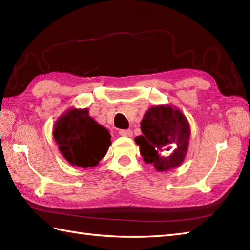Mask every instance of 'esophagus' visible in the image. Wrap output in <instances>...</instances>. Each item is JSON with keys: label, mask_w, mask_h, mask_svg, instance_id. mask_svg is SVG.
Returning <instances> with one entry per match:
<instances>
[{"label": "esophagus", "mask_w": 250, "mask_h": 250, "mask_svg": "<svg viewBox=\"0 0 250 250\" xmlns=\"http://www.w3.org/2000/svg\"><path fill=\"white\" fill-rule=\"evenodd\" d=\"M132 131L131 130H120L119 131V135H121V136H126V137H130V136H132Z\"/></svg>", "instance_id": "esophagus-1"}]
</instances>
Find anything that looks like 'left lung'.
Returning <instances> with one entry per match:
<instances>
[{"label":"left lung","instance_id":"obj_1","mask_svg":"<svg viewBox=\"0 0 250 250\" xmlns=\"http://www.w3.org/2000/svg\"><path fill=\"white\" fill-rule=\"evenodd\" d=\"M142 136L135 137L141 155L157 171L176 167L187 152L190 128L187 119L171 106H156L146 111L141 124Z\"/></svg>","mask_w":250,"mask_h":250}]
</instances>
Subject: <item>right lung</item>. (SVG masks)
Listing matches in <instances>:
<instances>
[{"label":"right lung","mask_w":250,"mask_h":250,"mask_svg":"<svg viewBox=\"0 0 250 250\" xmlns=\"http://www.w3.org/2000/svg\"><path fill=\"white\" fill-rule=\"evenodd\" d=\"M54 137L73 166L92 167L110 145V134L88 115V109H71L56 122Z\"/></svg>","instance_id":"add662e5"}]
</instances>
